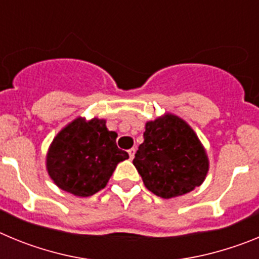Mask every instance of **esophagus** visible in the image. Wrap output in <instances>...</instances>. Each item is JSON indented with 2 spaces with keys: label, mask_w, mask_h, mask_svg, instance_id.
<instances>
[{
  "label": "esophagus",
  "mask_w": 259,
  "mask_h": 259,
  "mask_svg": "<svg viewBox=\"0 0 259 259\" xmlns=\"http://www.w3.org/2000/svg\"><path fill=\"white\" fill-rule=\"evenodd\" d=\"M135 153H136V149H135V148H132V149L128 150V154H130V159H134Z\"/></svg>",
  "instance_id": "obj_1"
}]
</instances>
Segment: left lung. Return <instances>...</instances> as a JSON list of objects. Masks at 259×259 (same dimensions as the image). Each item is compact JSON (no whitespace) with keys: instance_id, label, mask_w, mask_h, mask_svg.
<instances>
[{"instance_id":"1","label":"left lung","mask_w":259,"mask_h":259,"mask_svg":"<svg viewBox=\"0 0 259 259\" xmlns=\"http://www.w3.org/2000/svg\"><path fill=\"white\" fill-rule=\"evenodd\" d=\"M134 164L146 188L162 198L193 191L209 171V159L197 135L172 114L146 123Z\"/></svg>"}]
</instances>
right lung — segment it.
I'll return each mask as SVG.
<instances>
[{
  "mask_svg": "<svg viewBox=\"0 0 259 259\" xmlns=\"http://www.w3.org/2000/svg\"><path fill=\"white\" fill-rule=\"evenodd\" d=\"M116 132L106 120L76 118L53 140L47 155V168L62 191L88 197L105 188L116 164L128 153L116 146Z\"/></svg>",
  "mask_w": 259,
  "mask_h": 259,
  "instance_id": "obj_1",
  "label": "right lung"
}]
</instances>
